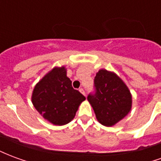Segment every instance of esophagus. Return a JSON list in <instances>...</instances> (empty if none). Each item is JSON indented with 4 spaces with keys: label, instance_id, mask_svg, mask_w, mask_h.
Here are the masks:
<instances>
[{
    "label": "esophagus",
    "instance_id": "34e87169",
    "mask_svg": "<svg viewBox=\"0 0 161 161\" xmlns=\"http://www.w3.org/2000/svg\"><path fill=\"white\" fill-rule=\"evenodd\" d=\"M79 91H80V92H81V93H82V94L84 95V96H85V91H84V89H82V88H81V89H79Z\"/></svg>",
    "mask_w": 161,
    "mask_h": 161
}]
</instances>
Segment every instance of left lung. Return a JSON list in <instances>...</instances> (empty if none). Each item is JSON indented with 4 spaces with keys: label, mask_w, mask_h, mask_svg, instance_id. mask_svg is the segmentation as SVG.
Masks as SVG:
<instances>
[{
    "label": "left lung",
    "mask_w": 161,
    "mask_h": 161,
    "mask_svg": "<svg viewBox=\"0 0 161 161\" xmlns=\"http://www.w3.org/2000/svg\"><path fill=\"white\" fill-rule=\"evenodd\" d=\"M94 93L87 99L101 124L110 127L130 111L132 97L127 85L114 72L100 70L94 79Z\"/></svg>",
    "instance_id": "obj_1"
}]
</instances>
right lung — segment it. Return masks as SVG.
<instances>
[{
    "label": "right lung",
    "instance_id": "1",
    "mask_svg": "<svg viewBox=\"0 0 161 161\" xmlns=\"http://www.w3.org/2000/svg\"><path fill=\"white\" fill-rule=\"evenodd\" d=\"M85 97L74 90L64 66L55 67L36 84L32 102L37 111L54 125L69 123Z\"/></svg>",
    "mask_w": 161,
    "mask_h": 161
}]
</instances>
